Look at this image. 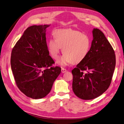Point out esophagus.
I'll return each instance as SVG.
<instances>
[{
	"mask_svg": "<svg viewBox=\"0 0 124 124\" xmlns=\"http://www.w3.org/2000/svg\"><path fill=\"white\" fill-rule=\"evenodd\" d=\"M67 72V70L65 68H62V73H65Z\"/></svg>",
	"mask_w": 124,
	"mask_h": 124,
	"instance_id": "1",
	"label": "esophagus"
}]
</instances>
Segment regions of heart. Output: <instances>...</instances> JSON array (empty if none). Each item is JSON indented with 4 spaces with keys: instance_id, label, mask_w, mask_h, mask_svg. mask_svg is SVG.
Returning a JSON list of instances; mask_svg holds the SVG:
<instances>
[{
    "instance_id": "1",
    "label": "heart",
    "mask_w": 124,
    "mask_h": 124,
    "mask_svg": "<svg viewBox=\"0 0 124 124\" xmlns=\"http://www.w3.org/2000/svg\"><path fill=\"white\" fill-rule=\"evenodd\" d=\"M54 38L48 41V51L52 58L57 59L62 48L64 54L57 61L62 66L79 63L89 53L91 40L87 35L79 31L71 29H57L54 32Z\"/></svg>"
}]
</instances>
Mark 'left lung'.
Here are the masks:
<instances>
[{
    "label": "left lung",
    "instance_id": "obj_1",
    "mask_svg": "<svg viewBox=\"0 0 124 124\" xmlns=\"http://www.w3.org/2000/svg\"><path fill=\"white\" fill-rule=\"evenodd\" d=\"M93 40L86 57L72 70V89L78 97L91 100L109 87L115 67L113 47L100 30L93 28Z\"/></svg>",
    "mask_w": 124,
    "mask_h": 124
}]
</instances>
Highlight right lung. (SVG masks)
<instances>
[{"mask_svg":"<svg viewBox=\"0 0 124 124\" xmlns=\"http://www.w3.org/2000/svg\"><path fill=\"white\" fill-rule=\"evenodd\" d=\"M50 25H33L26 29L13 48L11 66L16 85L29 98L38 99L48 94L61 72V67H52L46 41Z\"/></svg>","mask_w":124,"mask_h":124,"instance_id":"1","label":"right lung"}]
</instances>
